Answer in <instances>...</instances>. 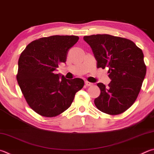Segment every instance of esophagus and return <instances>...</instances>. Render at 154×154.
Returning a JSON list of instances; mask_svg holds the SVG:
<instances>
[{
  "label": "esophagus",
  "mask_w": 154,
  "mask_h": 154,
  "mask_svg": "<svg viewBox=\"0 0 154 154\" xmlns=\"http://www.w3.org/2000/svg\"><path fill=\"white\" fill-rule=\"evenodd\" d=\"M85 84L87 86H91V85H93V83L89 82H88V81H85Z\"/></svg>",
  "instance_id": "obj_1"
}]
</instances>
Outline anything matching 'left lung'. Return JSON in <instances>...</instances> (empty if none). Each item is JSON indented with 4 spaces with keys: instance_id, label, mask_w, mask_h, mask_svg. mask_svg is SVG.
Returning a JSON list of instances; mask_svg holds the SVG:
<instances>
[{
    "instance_id": "obj_1",
    "label": "left lung",
    "mask_w": 154,
    "mask_h": 154,
    "mask_svg": "<svg viewBox=\"0 0 154 154\" xmlns=\"http://www.w3.org/2000/svg\"><path fill=\"white\" fill-rule=\"evenodd\" d=\"M83 40L91 47L97 67H108L112 80L107 87L97 83L100 95L95 105L111 115L124 112L135 102L146 74L143 52L131 40L108 34L86 35Z\"/></svg>"
}]
</instances>
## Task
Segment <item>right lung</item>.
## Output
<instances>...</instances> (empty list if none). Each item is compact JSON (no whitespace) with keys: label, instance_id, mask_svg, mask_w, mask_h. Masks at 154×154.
<instances>
[{"label":"right lung","instance_id":"obj_1","mask_svg":"<svg viewBox=\"0 0 154 154\" xmlns=\"http://www.w3.org/2000/svg\"><path fill=\"white\" fill-rule=\"evenodd\" d=\"M78 40L76 35L42 38L29 43L20 55L18 84L30 108L41 116H56L67 110L84 85L80 78L66 79L54 73Z\"/></svg>","mask_w":154,"mask_h":154}]
</instances>
